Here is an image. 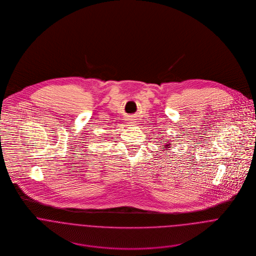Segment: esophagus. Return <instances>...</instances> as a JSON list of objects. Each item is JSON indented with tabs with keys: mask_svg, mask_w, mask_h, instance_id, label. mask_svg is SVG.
I'll return each instance as SVG.
<instances>
[{
	"mask_svg": "<svg viewBox=\"0 0 256 256\" xmlns=\"http://www.w3.org/2000/svg\"><path fill=\"white\" fill-rule=\"evenodd\" d=\"M131 123H133V122H131Z\"/></svg>",
	"mask_w": 256,
	"mask_h": 256,
	"instance_id": "34e87169",
	"label": "esophagus"
}]
</instances>
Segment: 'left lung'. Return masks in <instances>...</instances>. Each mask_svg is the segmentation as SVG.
<instances>
[{"label":"left lung","instance_id":"8db88e82","mask_svg":"<svg viewBox=\"0 0 256 256\" xmlns=\"http://www.w3.org/2000/svg\"><path fill=\"white\" fill-rule=\"evenodd\" d=\"M166 141L168 142L170 140H166ZM170 145H172V144H168V143H166V144H164V148H162V150H166L168 148H170Z\"/></svg>","mask_w":256,"mask_h":256}]
</instances>
